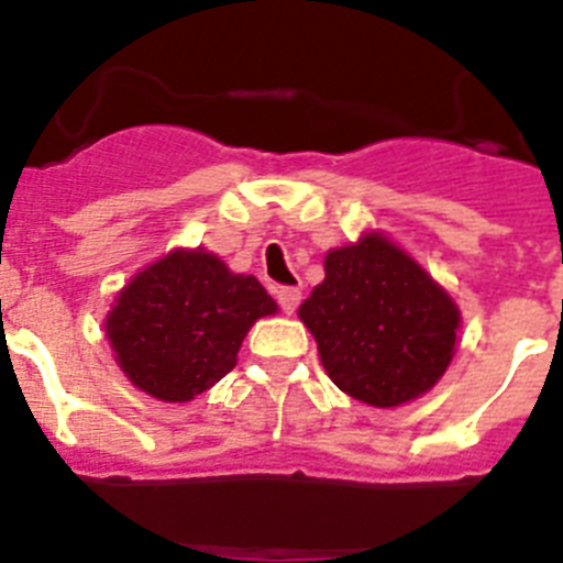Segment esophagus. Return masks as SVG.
Listing matches in <instances>:
<instances>
[{
    "instance_id": "1",
    "label": "esophagus",
    "mask_w": 563,
    "mask_h": 563,
    "mask_svg": "<svg viewBox=\"0 0 563 563\" xmlns=\"http://www.w3.org/2000/svg\"><path fill=\"white\" fill-rule=\"evenodd\" d=\"M276 298H278V307H282L287 316H292L296 307L301 305V290H298V287H278Z\"/></svg>"
}]
</instances>
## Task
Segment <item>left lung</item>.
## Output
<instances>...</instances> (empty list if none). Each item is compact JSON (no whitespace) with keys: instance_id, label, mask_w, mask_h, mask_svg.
<instances>
[{"instance_id":"obj_1","label":"left lung","mask_w":563,"mask_h":563,"mask_svg":"<svg viewBox=\"0 0 563 563\" xmlns=\"http://www.w3.org/2000/svg\"><path fill=\"white\" fill-rule=\"evenodd\" d=\"M298 318L330 380L375 409H397L434 389L462 327L451 292L380 231L327 251L324 282Z\"/></svg>"}]
</instances>
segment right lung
I'll use <instances>...</instances> for the list:
<instances>
[{
    "label": "right lung",
    "instance_id": "right-lung-1",
    "mask_svg": "<svg viewBox=\"0 0 563 563\" xmlns=\"http://www.w3.org/2000/svg\"><path fill=\"white\" fill-rule=\"evenodd\" d=\"M276 312L256 276L206 247H174L121 287L103 330L134 389L188 402L236 366L247 330Z\"/></svg>",
    "mask_w": 563,
    "mask_h": 563
}]
</instances>
